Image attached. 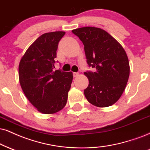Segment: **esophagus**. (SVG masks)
I'll use <instances>...</instances> for the list:
<instances>
[{"label":"esophagus","mask_w":150,"mask_h":150,"mask_svg":"<svg viewBox=\"0 0 150 150\" xmlns=\"http://www.w3.org/2000/svg\"><path fill=\"white\" fill-rule=\"evenodd\" d=\"M79 76V74L78 72H74L73 73V76L74 77V78H76V77H78Z\"/></svg>","instance_id":"1"}]
</instances>
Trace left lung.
<instances>
[{"label": "left lung", "instance_id": "left-lung-1", "mask_svg": "<svg viewBox=\"0 0 150 150\" xmlns=\"http://www.w3.org/2000/svg\"><path fill=\"white\" fill-rule=\"evenodd\" d=\"M84 45L86 62L94 71L84 72L89 80L84 95L97 107L114 104L122 95L130 68L127 53L106 31L99 28L83 27L71 31Z\"/></svg>", "mask_w": 150, "mask_h": 150}]
</instances>
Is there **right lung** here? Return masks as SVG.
I'll list each match as a JSON object with an SVG mask.
<instances>
[{"instance_id": "right-lung-1", "label": "right lung", "mask_w": 150, "mask_h": 150, "mask_svg": "<svg viewBox=\"0 0 150 150\" xmlns=\"http://www.w3.org/2000/svg\"><path fill=\"white\" fill-rule=\"evenodd\" d=\"M65 33L42 35L30 46L18 66V76L25 97L40 112L53 114L66 105L72 72L54 70L58 43Z\"/></svg>"}]
</instances>
